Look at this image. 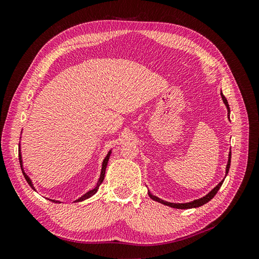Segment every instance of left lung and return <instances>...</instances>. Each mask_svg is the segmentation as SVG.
Listing matches in <instances>:
<instances>
[{
	"mask_svg": "<svg viewBox=\"0 0 259 259\" xmlns=\"http://www.w3.org/2000/svg\"><path fill=\"white\" fill-rule=\"evenodd\" d=\"M221 95H222V98H223V101L225 106L227 107V111H228V119L230 120V108H229V105H228V101H227L226 97L224 96V94L221 92ZM230 163H231V151H229V156H228V163H227V166H226V175H225V178L227 176V174H228L229 171V168H230ZM223 179L221 183H219L214 189H211L206 195H204L203 198H200V199H197V200H193L191 202H187V203H171V202H167V201H164L158 197H155V195H153L152 193H150V191H148V194L149 197H150L153 201H156L161 203V204H164V205H167V206H170L173 208H179V209H188V208H194V207H199V206H202L206 204V203L208 201H210L211 199H213L215 197V194L217 193V191L219 190V188L222 187L223 183H224Z\"/></svg>",
	"mask_w": 259,
	"mask_h": 259,
	"instance_id": "8db88e82",
	"label": "left lung"
}]
</instances>
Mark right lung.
Listing matches in <instances>:
<instances>
[{"mask_svg": "<svg viewBox=\"0 0 259 259\" xmlns=\"http://www.w3.org/2000/svg\"><path fill=\"white\" fill-rule=\"evenodd\" d=\"M110 155H111V150L108 152V154L106 155V158L104 159V161H103V166H101V171H100V176H99V179H98V182H97V184H96V186L93 188L92 190H89L88 192L86 193H84L82 197H80L79 199L77 200H75L74 202H81V201H84V200H86V199H89V198H91V197H93L94 194H95L96 192H97V190H98V188H99V186L101 185V183L104 182V179H105V174H106V168H107V165H108V161H109V159H110ZM19 162H20V167H21V170H22V174H23V176H25V178H26V180H27V183L29 184V186L32 188L33 190H35V188H34V186H33V184H32V180L30 179V177L25 173V170H23V164H22V156H21V150H20V144H19ZM50 201H52V202H55V203H60V201H58V200H52V199H49Z\"/></svg>", "mask_w": 259, "mask_h": 259, "instance_id": "right-lung-1", "label": "right lung"}]
</instances>
